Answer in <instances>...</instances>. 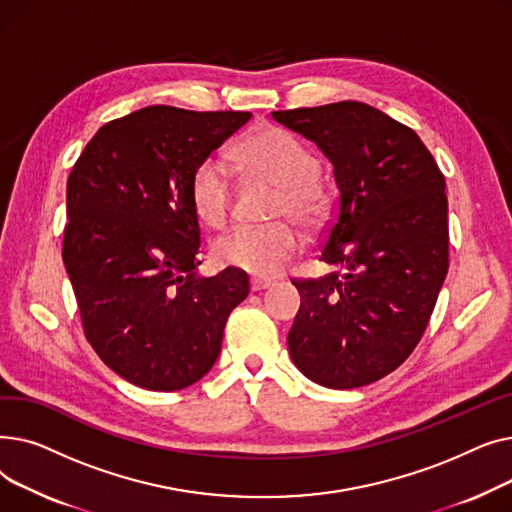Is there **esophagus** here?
<instances>
[{
  "instance_id": "1",
  "label": "esophagus",
  "mask_w": 512,
  "mask_h": 512,
  "mask_svg": "<svg viewBox=\"0 0 512 512\" xmlns=\"http://www.w3.org/2000/svg\"><path fill=\"white\" fill-rule=\"evenodd\" d=\"M272 286H276L274 280H263V278H253V280H251V290H253V292H259V290H265V288H272Z\"/></svg>"
}]
</instances>
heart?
I'll return each instance as SVG.
<instances>
[{"label":"heart","mask_w":512,"mask_h":512,"mask_svg":"<svg viewBox=\"0 0 512 512\" xmlns=\"http://www.w3.org/2000/svg\"><path fill=\"white\" fill-rule=\"evenodd\" d=\"M236 164L278 186L270 226H240L224 234L213 247L222 265L253 276L280 274L299 249V236L286 222L315 226L326 209L324 188L315 180L317 159L282 128L259 126L234 149ZM197 218L209 228H224L232 211V191L222 161L205 159L191 184Z\"/></svg>","instance_id":"b5f03b06"}]
</instances>
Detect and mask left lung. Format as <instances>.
I'll return each mask as SVG.
<instances>
[{"label":"left lung","mask_w":512,"mask_h":512,"mask_svg":"<svg viewBox=\"0 0 512 512\" xmlns=\"http://www.w3.org/2000/svg\"><path fill=\"white\" fill-rule=\"evenodd\" d=\"M334 168L338 205L319 259L338 267L294 280L288 332L299 371L319 386L382 380L421 340L448 274L446 182L417 132L361 101L272 112Z\"/></svg>","instance_id":"obj_1"}]
</instances>
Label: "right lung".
<instances>
[{"mask_svg": "<svg viewBox=\"0 0 512 512\" xmlns=\"http://www.w3.org/2000/svg\"><path fill=\"white\" fill-rule=\"evenodd\" d=\"M249 112L149 105L103 124L66 184L64 265L87 340L126 382L174 392L218 361L230 311L247 299L236 267L199 274L197 168Z\"/></svg>", "mask_w": 512, "mask_h": 512, "instance_id": "right-lung-1", "label": "right lung"}]
</instances>
